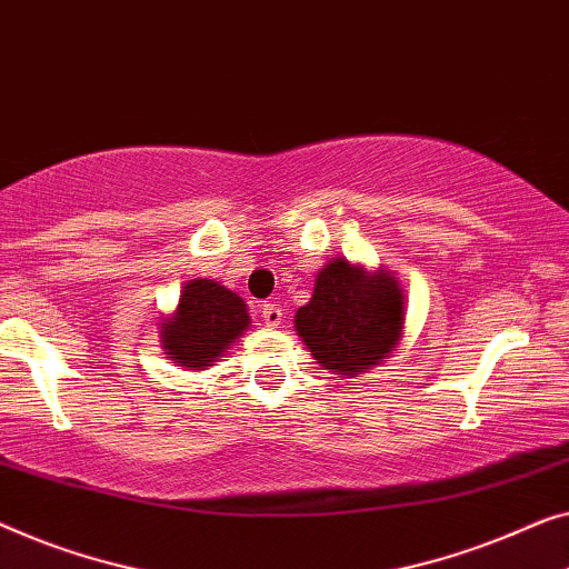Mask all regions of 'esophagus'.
Listing matches in <instances>:
<instances>
[{
    "instance_id": "34e87169",
    "label": "esophagus",
    "mask_w": 569,
    "mask_h": 569,
    "mask_svg": "<svg viewBox=\"0 0 569 569\" xmlns=\"http://www.w3.org/2000/svg\"><path fill=\"white\" fill-rule=\"evenodd\" d=\"M261 318H264V323L269 328H277L279 323H282V308H279V302L269 300L261 305Z\"/></svg>"
}]
</instances>
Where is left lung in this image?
Listing matches in <instances>:
<instances>
[{
	"label": "left lung",
	"instance_id": "obj_1",
	"mask_svg": "<svg viewBox=\"0 0 569 569\" xmlns=\"http://www.w3.org/2000/svg\"><path fill=\"white\" fill-rule=\"evenodd\" d=\"M406 295L390 271L333 259L318 271L308 305L295 312V331L320 367L357 377L398 346Z\"/></svg>",
	"mask_w": 569,
	"mask_h": 569
}]
</instances>
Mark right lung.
<instances>
[{
    "mask_svg": "<svg viewBox=\"0 0 569 569\" xmlns=\"http://www.w3.org/2000/svg\"><path fill=\"white\" fill-rule=\"evenodd\" d=\"M251 323L249 308L212 279H192L179 295L177 310L161 320L163 351L177 367L204 369L223 357Z\"/></svg>",
    "mask_w": 569,
    "mask_h": 569,
    "instance_id": "1",
    "label": "right lung"
}]
</instances>
